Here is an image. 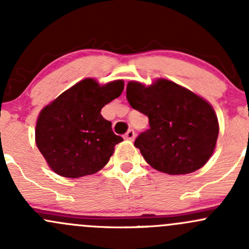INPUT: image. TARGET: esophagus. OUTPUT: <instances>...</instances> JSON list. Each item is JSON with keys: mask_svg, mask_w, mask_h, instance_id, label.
Here are the masks:
<instances>
[{"mask_svg": "<svg viewBox=\"0 0 249 249\" xmlns=\"http://www.w3.org/2000/svg\"><path fill=\"white\" fill-rule=\"evenodd\" d=\"M135 137H136V132H135L132 129H130L129 131L124 135V139L127 141H134Z\"/></svg>", "mask_w": 249, "mask_h": 249, "instance_id": "obj_1", "label": "esophagus"}]
</instances>
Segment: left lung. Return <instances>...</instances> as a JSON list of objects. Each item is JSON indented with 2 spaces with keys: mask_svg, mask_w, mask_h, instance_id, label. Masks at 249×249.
Segmentation results:
<instances>
[{
  "mask_svg": "<svg viewBox=\"0 0 249 249\" xmlns=\"http://www.w3.org/2000/svg\"><path fill=\"white\" fill-rule=\"evenodd\" d=\"M126 99L149 119V129L137 136L135 147L150 166L169 175H185L208 161L219 126L207 101L166 79L150 87L130 82Z\"/></svg>",
  "mask_w": 249,
  "mask_h": 249,
  "instance_id": "8db88e82",
  "label": "left lung"
}]
</instances>
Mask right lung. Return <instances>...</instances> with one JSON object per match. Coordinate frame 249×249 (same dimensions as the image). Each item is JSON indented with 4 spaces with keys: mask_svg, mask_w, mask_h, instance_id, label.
Listing matches in <instances>:
<instances>
[{
    "mask_svg": "<svg viewBox=\"0 0 249 249\" xmlns=\"http://www.w3.org/2000/svg\"><path fill=\"white\" fill-rule=\"evenodd\" d=\"M124 90L123 80L100 85L91 78L62 92L39 113L36 144L57 175L78 178L100 171L123 139L101 115Z\"/></svg>",
    "mask_w": 249,
    "mask_h": 249,
    "instance_id": "right-lung-1",
    "label": "right lung"
}]
</instances>
